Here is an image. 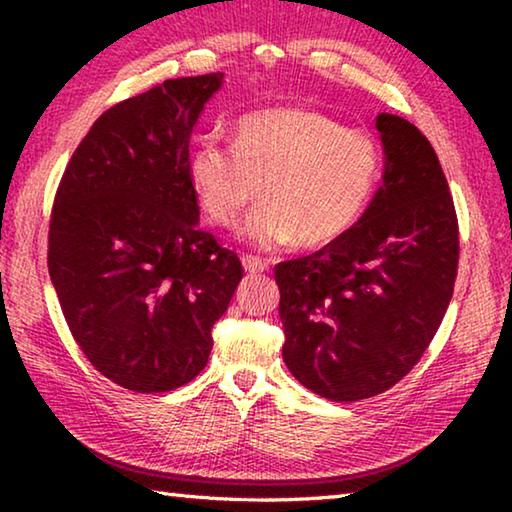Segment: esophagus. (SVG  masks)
<instances>
[{
	"instance_id": "obj_1",
	"label": "esophagus",
	"mask_w": 512,
	"mask_h": 512,
	"mask_svg": "<svg viewBox=\"0 0 512 512\" xmlns=\"http://www.w3.org/2000/svg\"><path fill=\"white\" fill-rule=\"evenodd\" d=\"M241 264H244L248 273H264L268 268V262H264V259L257 255H244L241 257Z\"/></svg>"
}]
</instances>
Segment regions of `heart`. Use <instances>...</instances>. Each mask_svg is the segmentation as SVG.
<instances>
[{"instance_id":"b5f03b06","label":"heart","mask_w":512,"mask_h":512,"mask_svg":"<svg viewBox=\"0 0 512 512\" xmlns=\"http://www.w3.org/2000/svg\"><path fill=\"white\" fill-rule=\"evenodd\" d=\"M381 149L368 133L311 108H262L232 126V149L205 135L187 158V178L203 214L232 228L257 192L244 237L273 250L300 239L325 246L368 210L381 178Z\"/></svg>"}]
</instances>
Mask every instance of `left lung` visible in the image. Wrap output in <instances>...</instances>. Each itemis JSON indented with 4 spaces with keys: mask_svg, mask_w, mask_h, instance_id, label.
<instances>
[{
    "mask_svg": "<svg viewBox=\"0 0 512 512\" xmlns=\"http://www.w3.org/2000/svg\"><path fill=\"white\" fill-rule=\"evenodd\" d=\"M384 183L359 223L275 266L282 357L332 402L388 391L436 336L458 273V219L438 155L411 121L381 112Z\"/></svg>",
    "mask_w": 512,
    "mask_h": 512,
    "instance_id": "8db88e82",
    "label": "left lung"
}]
</instances>
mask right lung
Listing matches in <instances>:
<instances>
[{
    "label": "right lung",
    "mask_w": 512,
    "mask_h": 512,
    "mask_svg": "<svg viewBox=\"0 0 512 512\" xmlns=\"http://www.w3.org/2000/svg\"><path fill=\"white\" fill-rule=\"evenodd\" d=\"M223 74L185 76L94 121L60 178L47 266L76 345L103 377L167 393L207 366L212 327L244 277L198 228L189 137Z\"/></svg>",
    "instance_id": "add662e5"
}]
</instances>
